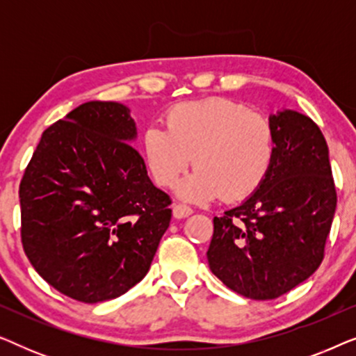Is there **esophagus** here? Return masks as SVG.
<instances>
[{
  "instance_id": "34e87169",
  "label": "esophagus",
  "mask_w": 356,
  "mask_h": 356,
  "mask_svg": "<svg viewBox=\"0 0 356 356\" xmlns=\"http://www.w3.org/2000/svg\"><path fill=\"white\" fill-rule=\"evenodd\" d=\"M193 209L186 206V204H175L173 206V217L175 218H184L188 216H191Z\"/></svg>"
}]
</instances>
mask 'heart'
<instances>
[{
  "label": "heart",
  "mask_w": 356,
  "mask_h": 356,
  "mask_svg": "<svg viewBox=\"0 0 356 356\" xmlns=\"http://www.w3.org/2000/svg\"><path fill=\"white\" fill-rule=\"evenodd\" d=\"M165 128L145 129L144 155L162 186H173L193 160L197 168L178 188L188 201H211L218 194L227 201L245 199L264 183L275 160L269 118L223 97L172 106Z\"/></svg>",
  "instance_id": "obj_1"
}]
</instances>
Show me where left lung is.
Masks as SVG:
<instances>
[{
    "instance_id": "8db88e82",
    "label": "left lung",
    "mask_w": 356,
    "mask_h": 356,
    "mask_svg": "<svg viewBox=\"0 0 356 356\" xmlns=\"http://www.w3.org/2000/svg\"><path fill=\"white\" fill-rule=\"evenodd\" d=\"M275 160L240 206L213 217L212 274L251 300H274L309 279L324 257L337 206L329 149L318 124L295 110L269 116Z\"/></svg>"
}]
</instances>
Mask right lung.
I'll return each mask as SVG.
<instances>
[{"instance_id": "obj_1", "label": "right lung", "mask_w": 356, "mask_h": 356, "mask_svg": "<svg viewBox=\"0 0 356 356\" xmlns=\"http://www.w3.org/2000/svg\"><path fill=\"white\" fill-rule=\"evenodd\" d=\"M118 102H87L43 131L24 173L22 246L43 280L82 303L123 295L150 269L172 218Z\"/></svg>"}]
</instances>
